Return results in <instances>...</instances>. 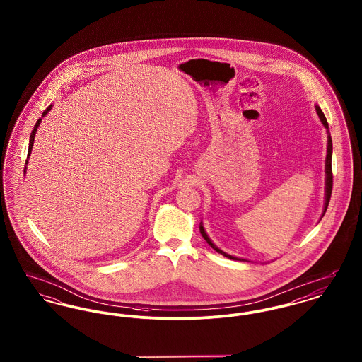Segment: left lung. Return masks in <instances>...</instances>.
I'll return each mask as SVG.
<instances>
[{
    "label": "left lung",
    "mask_w": 362,
    "mask_h": 362,
    "mask_svg": "<svg viewBox=\"0 0 362 362\" xmlns=\"http://www.w3.org/2000/svg\"><path fill=\"white\" fill-rule=\"evenodd\" d=\"M316 112H317V115H319V118H320V121L322 123L325 124V127L328 129V123L327 119H326V117H325V114H323V111L320 110V107L319 105H316ZM331 156H332V139H331V136L328 134V145H327V157H326V204H325V211H323V216H325V213H326V210H327L328 202H329V198H331V191H332V170H331ZM199 229H201V235H202V238L207 241V244L211 247V248H214L217 252H220V254H223L224 257L229 259H238L235 258V257H232V255H228V254H225L224 251H221L220 248H217L211 240L207 238L206 232H205V229H204V226L201 225L199 226ZM239 260H244V259H239Z\"/></svg>",
    "instance_id": "1"
}]
</instances>
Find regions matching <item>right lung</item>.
I'll return each mask as SVG.
<instances>
[{"label":"right lung","instance_id":"right-lung-1","mask_svg":"<svg viewBox=\"0 0 362 362\" xmlns=\"http://www.w3.org/2000/svg\"><path fill=\"white\" fill-rule=\"evenodd\" d=\"M50 110H52V105H49V107L46 108V111L43 112V117H45V115H46V114H47ZM40 121H42V119H39V121L35 123L34 130L31 132V138H30V146H28V155L27 156L31 155V149H33V145H34L35 133H36V129H37V126L40 124ZM24 173H25V170H24Z\"/></svg>","mask_w":362,"mask_h":362}]
</instances>
